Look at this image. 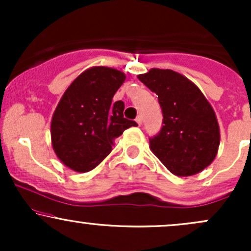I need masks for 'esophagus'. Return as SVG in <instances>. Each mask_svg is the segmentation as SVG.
I'll use <instances>...</instances> for the list:
<instances>
[{"mask_svg": "<svg viewBox=\"0 0 251 251\" xmlns=\"http://www.w3.org/2000/svg\"><path fill=\"white\" fill-rule=\"evenodd\" d=\"M135 122H137L138 125H142V123H143V118H142V116H138L137 118H135Z\"/></svg>", "mask_w": 251, "mask_h": 251, "instance_id": "obj_1", "label": "esophagus"}]
</instances>
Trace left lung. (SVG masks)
I'll list each match as a JSON object with an SVG mask.
<instances>
[{
    "label": "left lung",
    "mask_w": 251,
    "mask_h": 251,
    "mask_svg": "<svg viewBox=\"0 0 251 251\" xmlns=\"http://www.w3.org/2000/svg\"><path fill=\"white\" fill-rule=\"evenodd\" d=\"M138 79L158 96L163 127L150 149L171 174L194 176L214 162L220 146V125L201 91L171 70L151 68Z\"/></svg>",
    "instance_id": "left-lung-1"
}]
</instances>
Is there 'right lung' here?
I'll use <instances>...</instances> for the list:
<instances>
[{"mask_svg":"<svg viewBox=\"0 0 251 251\" xmlns=\"http://www.w3.org/2000/svg\"><path fill=\"white\" fill-rule=\"evenodd\" d=\"M126 75L116 68L94 66L68 86L50 123L51 146L62 164L88 172L111 153L116 138L137 123L124 118L122 100L112 102Z\"/></svg>","mask_w":251,"mask_h":251,"instance_id":"obj_1","label":"right lung"}]
</instances>
